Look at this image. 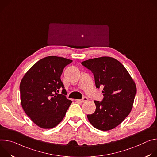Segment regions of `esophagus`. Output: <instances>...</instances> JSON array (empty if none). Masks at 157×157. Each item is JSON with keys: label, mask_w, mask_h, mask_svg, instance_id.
Instances as JSON below:
<instances>
[{"label": "esophagus", "mask_w": 157, "mask_h": 157, "mask_svg": "<svg viewBox=\"0 0 157 157\" xmlns=\"http://www.w3.org/2000/svg\"><path fill=\"white\" fill-rule=\"evenodd\" d=\"M88 100V98H86V97H83L82 99H80V100H79V101H81V102H84V101H86Z\"/></svg>", "instance_id": "34e87169"}]
</instances>
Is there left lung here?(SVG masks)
I'll return each instance as SVG.
<instances>
[{
	"mask_svg": "<svg viewBox=\"0 0 157 157\" xmlns=\"http://www.w3.org/2000/svg\"><path fill=\"white\" fill-rule=\"evenodd\" d=\"M82 64L90 70L96 87L104 86L101 101H94L95 111L87 118L95 128L102 131L113 129L130 113L136 93L133 79L119 61L110 57L89 59Z\"/></svg>",
	"mask_w": 157,
	"mask_h": 157,
	"instance_id": "left-lung-1",
	"label": "left lung"
}]
</instances>
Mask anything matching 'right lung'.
<instances>
[{"instance_id": "add662e5", "label": "right lung", "mask_w": 157, "mask_h": 157, "mask_svg": "<svg viewBox=\"0 0 157 157\" xmlns=\"http://www.w3.org/2000/svg\"><path fill=\"white\" fill-rule=\"evenodd\" d=\"M72 60L51 56L35 63L23 77L21 84L22 107L33 122L44 129L56 127L64 118L72 101L60 76ZM62 89L63 94H57Z\"/></svg>"}]
</instances>
